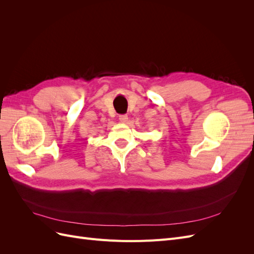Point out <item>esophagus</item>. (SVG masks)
I'll return each mask as SVG.
<instances>
[{"label":"esophagus","mask_w":254,"mask_h":254,"mask_svg":"<svg viewBox=\"0 0 254 254\" xmlns=\"http://www.w3.org/2000/svg\"><path fill=\"white\" fill-rule=\"evenodd\" d=\"M119 120H120V122L121 123H127L128 122V115H126V114H122V115H120L119 117Z\"/></svg>","instance_id":"34e87169"}]
</instances>
